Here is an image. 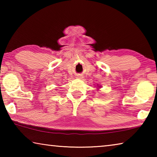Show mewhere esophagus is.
Wrapping results in <instances>:
<instances>
[{
  "label": "esophagus",
  "instance_id": "34e87169",
  "mask_svg": "<svg viewBox=\"0 0 157 157\" xmlns=\"http://www.w3.org/2000/svg\"><path fill=\"white\" fill-rule=\"evenodd\" d=\"M77 78H78V79H82V76L80 75H79L77 76Z\"/></svg>",
  "mask_w": 157,
  "mask_h": 157
}]
</instances>
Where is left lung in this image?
Instances as JSON below:
<instances>
[{
  "label": "left lung",
  "mask_w": 157,
  "mask_h": 157,
  "mask_svg": "<svg viewBox=\"0 0 157 157\" xmlns=\"http://www.w3.org/2000/svg\"><path fill=\"white\" fill-rule=\"evenodd\" d=\"M98 87H100V86H98Z\"/></svg>",
  "instance_id": "obj_1"
}]
</instances>
